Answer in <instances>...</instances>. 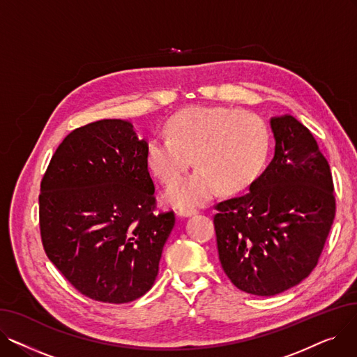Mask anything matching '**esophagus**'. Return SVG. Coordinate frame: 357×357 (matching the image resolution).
<instances>
[{
  "label": "esophagus",
  "mask_w": 357,
  "mask_h": 357,
  "mask_svg": "<svg viewBox=\"0 0 357 357\" xmlns=\"http://www.w3.org/2000/svg\"><path fill=\"white\" fill-rule=\"evenodd\" d=\"M195 214H197V210H192V208H181V210H178V215H179V217H183V218L192 217V215H195Z\"/></svg>",
  "instance_id": "34e87169"
}]
</instances>
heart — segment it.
I'll return each instance as SVG.
<instances>
[{
  "label": "heart",
  "mask_w": 357,
  "mask_h": 357,
  "mask_svg": "<svg viewBox=\"0 0 357 357\" xmlns=\"http://www.w3.org/2000/svg\"><path fill=\"white\" fill-rule=\"evenodd\" d=\"M171 137L155 136L146 144L147 165L163 183H172L193 162L200 167L169 186L166 201L179 208L211 199L221 188L238 192L249 188L271 155L268 123L250 111L224 105H192L167 121Z\"/></svg>",
  "instance_id": "obj_1"
}]
</instances>
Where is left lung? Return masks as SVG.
I'll use <instances>...</instances> for the list:
<instances>
[{"label":"left lung","mask_w":357,"mask_h":357,"mask_svg":"<svg viewBox=\"0 0 357 357\" xmlns=\"http://www.w3.org/2000/svg\"><path fill=\"white\" fill-rule=\"evenodd\" d=\"M273 159L249 192L214 215L222 271L241 291L272 296L317 266L335 214L330 165L294 116L272 117Z\"/></svg>","instance_id":"1"}]
</instances>
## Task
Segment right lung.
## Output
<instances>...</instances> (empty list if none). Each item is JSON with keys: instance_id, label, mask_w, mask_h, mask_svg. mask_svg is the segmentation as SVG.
<instances>
[{"instance_id": "right-lung-1", "label": "right lung", "mask_w": 357, "mask_h": 357, "mask_svg": "<svg viewBox=\"0 0 357 357\" xmlns=\"http://www.w3.org/2000/svg\"><path fill=\"white\" fill-rule=\"evenodd\" d=\"M144 139L127 120L69 133L40 186V231L52 264L85 296L135 301L153 287L174 213L153 214Z\"/></svg>"}]
</instances>
